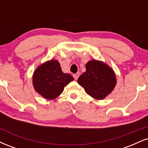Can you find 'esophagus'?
I'll return each instance as SVG.
<instances>
[{"instance_id":"1","label":"esophagus","mask_w":148,"mask_h":148,"mask_svg":"<svg viewBox=\"0 0 148 148\" xmlns=\"http://www.w3.org/2000/svg\"><path fill=\"white\" fill-rule=\"evenodd\" d=\"M79 76H80V73L79 72H78V73H76V74H74V79L75 80H77L78 79V78L79 77Z\"/></svg>"}]
</instances>
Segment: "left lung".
Masks as SVG:
<instances>
[{
    "label": "left lung",
    "instance_id": "1",
    "mask_svg": "<svg viewBox=\"0 0 148 148\" xmlns=\"http://www.w3.org/2000/svg\"><path fill=\"white\" fill-rule=\"evenodd\" d=\"M86 69L77 82L86 93L97 100L103 99L111 94L117 84L113 69L102 61L95 59L88 61Z\"/></svg>",
    "mask_w": 148,
    "mask_h": 148
}]
</instances>
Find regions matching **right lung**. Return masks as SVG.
I'll return each instance as SVG.
<instances>
[{"label":"right lung","instance_id":"add662e5","mask_svg":"<svg viewBox=\"0 0 148 148\" xmlns=\"http://www.w3.org/2000/svg\"><path fill=\"white\" fill-rule=\"evenodd\" d=\"M73 80L70 74L63 73L60 62L56 60H48L40 64L33 75L34 89L47 99L58 97Z\"/></svg>","mask_w":148,"mask_h":148}]
</instances>
